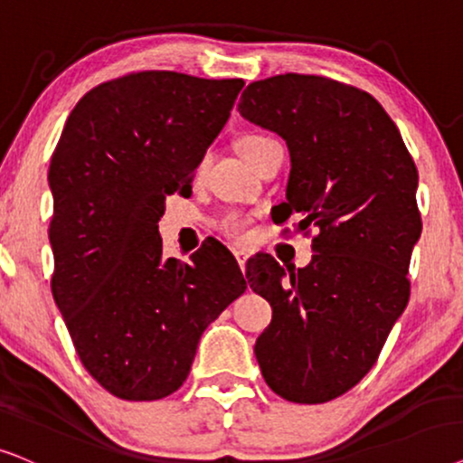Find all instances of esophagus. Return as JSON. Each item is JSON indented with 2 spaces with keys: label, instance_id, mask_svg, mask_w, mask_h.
Returning a JSON list of instances; mask_svg holds the SVG:
<instances>
[{
  "label": "esophagus",
  "instance_id": "1",
  "mask_svg": "<svg viewBox=\"0 0 463 463\" xmlns=\"http://www.w3.org/2000/svg\"><path fill=\"white\" fill-rule=\"evenodd\" d=\"M237 262H239V267H241V270L245 273V267H248V258H250V254L245 250H239L237 251Z\"/></svg>",
  "mask_w": 463,
  "mask_h": 463
}]
</instances>
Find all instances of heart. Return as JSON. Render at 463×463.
<instances>
[{
    "instance_id": "heart-1",
    "label": "heart",
    "mask_w": 463,
    "mask_h": 463,
    "mask_svg": "<svg viewBox=\"0 0 463 463\" xmlns=\"http://www.w3.org/2000/svg\"><path fill=\"white\" fill-rule=\"evenodd\" d=\"M270 144H275V139L264 137V135H245V137H241V141H239V152H241V156L250 163V160L254 158L258 152L264 150V147ZM201 169H203V165H199V171ZM222 228H224V232L228 237L245 239V235H248V220L226 218L224 222H222Z\"/></svg>"
}]
</instances>
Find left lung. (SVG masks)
I'll use <instances>...</instances> for the list:
<instances>
[{"label":"left lung","instance_id":"left-lung-1","mask_svg":"<svg viewBox=\"0 0 463 463\" xmlns=\"http://www.w3.org/2000/svg\"><path fill=\"white\" fill-rule=\"evenodd\" d=\"M239 114L286 141L289 180L277 222L316 228L313 258L289 270L269 254L250 288L273 309L254 354L277 396L322 404L374 366L411 296L421 235L417 167L398 127L368 92L324 76L251 82Z\"/></svg>","mask_w":463,"mask_h":463}]
</instances>
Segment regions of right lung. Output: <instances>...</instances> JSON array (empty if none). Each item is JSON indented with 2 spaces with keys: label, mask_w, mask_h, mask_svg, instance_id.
<instances>
[{
  "label": "right lung",
  "mask_w": 463,
  "mask_h": 463,
  "mask_svg": "<svg viewBox=\"0 0 463 463\" xmlns=\"http://www.w3.org/2000/svg\"><path fill=\"white\" fill-rule=\"evenodd\" d=\"M243 80L133 71L76 103L51 158L54 303L90 377L133 402L180 390L209 324L248 288L209 241L163 256L158 220L186 194Z\"/></svg>",
  "instance_id": "obj_1"
}]
</instances>
